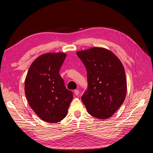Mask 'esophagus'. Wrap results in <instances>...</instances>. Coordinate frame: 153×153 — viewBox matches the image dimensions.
<instances>
[{
  "label": "esophagus",
  "mask_w": 153,
  "mask_h": 153,
  "mask_svg": "<svg viewBox=\"0 0 153 153\" xmlns=\"http://www.w3.org/2000/svg\"><path fill=\"white\" fill-rule=\"evenodd\" d=\"M74 92H75V94L76 96H78V94H79V93H80V91H79V90L75 89V91H74Z\"/></svg>",
  "instance_id": "obj_1"
}]
</instances>
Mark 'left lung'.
<instances>
[{"instance_id":"8db88e82","label":"left lung","mask_w":153,"mask_h":153,"mask_svg":"<svg viewBox=\"0 0 153 153\" xmlns=\"http://www.w3.org/2000/svg\"><path fill=\"white\" fill-rule=\"evenodd\" d=\"M76 55L87 69L88 87L81 99L88 113L100 119L110 117L126 98L123 65L116 55L104 48L78 51Z\"/></svg>"}]
</instances>
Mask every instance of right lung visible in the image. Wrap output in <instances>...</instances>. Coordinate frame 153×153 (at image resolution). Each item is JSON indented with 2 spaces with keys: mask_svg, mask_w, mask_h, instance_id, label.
Here are the masks:
<instances>
[{
  "mask_svg": "<svg viewBox=\"0 0 153 153\" xmlns=\"http://www.w3.org/2000/svg\"><path fill=\"white\" fill-rule=\"evenodd\" d=\"M66 57L62 52L40 55L31 64L25 78V93L30 106L40 119L50 123L66 116L73 98L59 75Z\"/></svg>",
  "mask_w": 153,
  "mask_h": 153,
  "instance_id": "right-lung-1",
  "label": "right lung"
}]
</instances>
